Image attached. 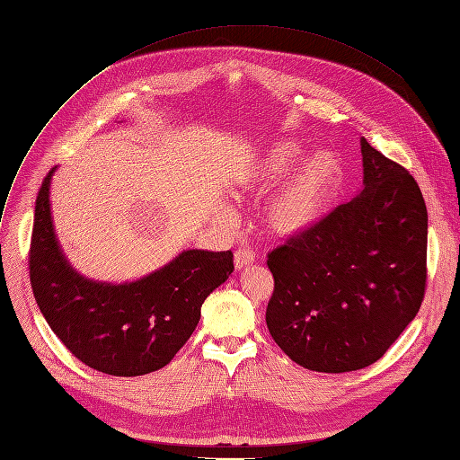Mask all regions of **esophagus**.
Masks as SVG:
<instances>
[{
  "label": "esophagus",
  "instance_id": "obj_1",
  "mask_svg": "<svg viewBox=\"0 0 460 460\" xmlns=\"http://www.w3.org/2000/svg\"><path fill=\"white\" fill-rule=\"evenodd\" d=\"M252 262H255V255L249 249H237L234 252V266L235 270H245Z\"/></svg>",
  "mask_w": 460,
  "mask_h": 460
}]
</instances>
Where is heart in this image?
<instances>
[{
  "mask_svg": "<svg viewBox=\"0 0 460 460\" xmlns=\"http://www.w3.org/2000/svg\"><path fill=\"white\" fill-rule=\"evenodd\" d=\"M300 155L303 146L298 142H274L245 165L240 184L255 194L266 192L293 170ZM339 182V157L331 150L312 152L268 199L264 211L268 225L283 235L308 232L323 218Z\"/></svg>",
  "mask_w": 460,
  "mask_h": 460,
  "instance_id": "b5f03b06",
  "label": "heart"
}]
</instances>
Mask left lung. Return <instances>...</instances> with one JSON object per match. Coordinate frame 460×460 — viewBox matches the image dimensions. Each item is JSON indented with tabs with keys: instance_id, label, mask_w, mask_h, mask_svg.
Here are the masks:
<instances>
[{
	"instance_id": "obj_1",
	"label": "left lung",
	"mask_w": 460,
	"mask_h": 460,
	"mask_svg": "<svg viewBox=\"0 0 460 460\" xmlns=\"http://www.w3.org/2000/svg\"><path fill=\"white\" fill-rule=\"evenodd\" d=\"M363 190L268 252L272 339L318 373L381 359L417 315L426 288L429 213L417 181L361 138Z\"/></svg>"
}]
</instances>
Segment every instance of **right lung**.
Returning a JSON list of instances; mask_svg holds the SVG:
<instances>
[{
  "instance_id": "add662e5",
  "label": "right lung",
  "mask_w": 460,
  "mask_h": 460,
  "mask_svg": "<svg viewBox=\"0 0 460 460\" xmlns=\"http://www.w3.org/2000/svg\"><path fill=\"white\" fill-rule=\"evenodd\" d=\"M53 167L36 199L30 283L55 335L85 366L114 376L165 367L192 335L201 305L234 272L232 251L188 249L131 283L77 274L62 252L51 218Z\"/></svg>"
}]
</instances>
